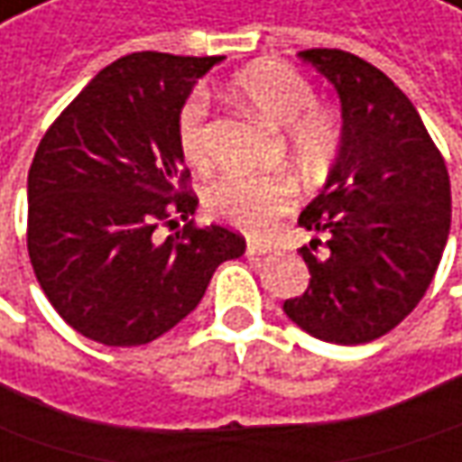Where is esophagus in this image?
Segmentation results:
<instances>
[{
	"mask_svg": "<svg viewBox=\"0 0 462 462\" xmlns=\"http://www.w3.org/2000/svg\"><path fill=\"white\" fill-rule=\"evenodd\" d=\"M245 253H248V255H266L269 251H266V248H261V245H255V243H248V251Z\"/></svg>",
	"mask_w": 462,
	"mask_h": 462,
	"instance_id": "1",
	"label": "esophagus"
}]
</instances>
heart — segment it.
I'll use <instances>...</instances> for the list:
<instances>
[{
    "instance_id": "1",
    "label": "heart",
    "mask_w": 462,
    "mask_h": 462,
    "mask_svg": "<svg viewBox=\"0 0 462 462\" xmlns=\"http://www.w3.org/2000/svg\"><path fill=\"white\" fill-rule=\"evenodd\" d=\"M232 92L266 124L284 129V144L305 168L331 162L341 147V116L318 103L310 79L284 61H255L232 77ZM209 111L201 97H189L178 113V147L191 168L211 162ZM294 183L287 175H227L207 191V209L243 230L263 232L294 207Z\"/></svg>"
}]
</instances>
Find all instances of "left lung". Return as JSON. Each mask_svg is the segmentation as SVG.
<instances>
[{
    "instance_id": "obj_1",
    "label": "left lung",
    "mask_w": 462,
    "mask_h": 462,
    "mask_svg": "<svg viewBox=\"0 0 462 462\" xmlns=\"http://www.w3.org/2000/svg\"><path fill=\"white\" fill-rule=\"evenodd\" d=\"M300 56L338 90L344 134L323 191L300 214V227L323 232L326 243L315 237L300 248L310 287L284 312L320 341L367 344L430 290L450 235V175L388 74L341 49Z\"/></svg>"
}]
</instances>
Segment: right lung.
<instances>
[{
  "instance_id": "add662e5",
  "label": "right lung",
  "mask_w": 462,
  "mask_h": 462,
  "mask_svg": "<svg viewBox=\"0 0 462 462\" xmlns=\"http://www.w3.org/2000/svg\"><path fill=\"white\" fill-rule=\"evenodd\" d=\"M222 56L142 51L95 74L43 134L28 172V255L53 310L106 346H142L201 302L240 232L193 222L178 113ZM180 231L160 244V224Z\"/></svg>"
}]
</instances>
